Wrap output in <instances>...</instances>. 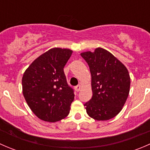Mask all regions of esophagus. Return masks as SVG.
Here are the masks:
<instances>
[{"label":"esophagus","mask_w":150,"mask_h":150,"mask_svg":"<svg viewBox=\"0 0 150 150\" xmlns=\"http://www.w3.org/2000/svg\"><path fill=\"white\" fill-rule=\"evenodd\" d=\"M81 85H78V86H75V91H76L77 92L81 90Z\"/></svg>","instance_id":"obj_1"}]
</instances>
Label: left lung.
<instances>
[{
  "label": "left lung",
  "mask_w": 150,
  "mask_h": 150,
  "mask_svg": "<svg viewBox=\"0 0 150 150\" xmlns=\"http://www.w3.org/2000/svg\"><path fill=\"white\" fill-rule=\"evenodd\" d=\"M91 75L92 97L84 104L89 117L108 120L122 110L129 94L131 78L126 67L104 48L81 54Z\"/></svg>",
  "instance_id": "1"
}]
</instances>
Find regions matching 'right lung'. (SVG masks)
I'll return each mask as SVG.
<instances>
[{
  "instance_id": "right-lung-1",
  "label": "right lung",
  "mask_w": 150,
  "mask_h": 150,
  "mask_svg": "<svg viewBox=\"0 0 150 150\" xmlns=\"http://www.w3.org/2000/svg\"><path fill=\"white\" fill-rule=\"evenodd\" d=\"M72 54L69 48H52L24 72V97L33 112L43 121H59L69 115L75 95L67 83L64 67Z\"/></svg>"
}]
</instances>
